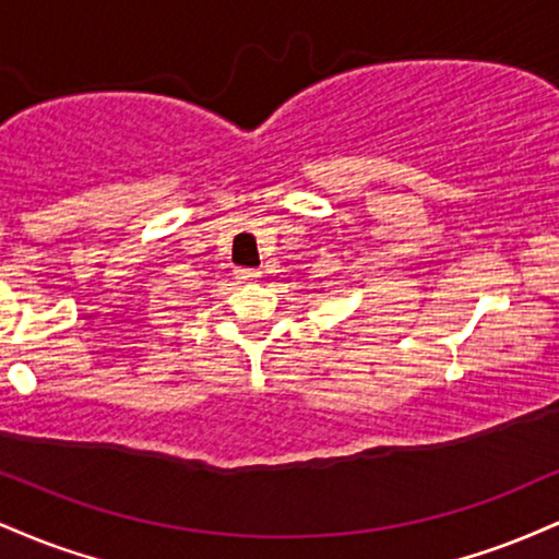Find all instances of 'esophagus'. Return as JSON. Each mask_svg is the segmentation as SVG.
<instances>
[{"instance_id": "obj_1", "label": "esophagus", "mask_w": 559, "mask_h": 559, "mask_svg": "<svg viewBox=\"0 0 559 559\" xmlns=\"http://www.w3.org/2000/svg\"><path fill=\"white\" fill-rule=\"evenodd\" d=\"M258 278L260 271H254V267H239V271H236V281H239V284H252V281Z\"/></svg>"}]
</instances>
